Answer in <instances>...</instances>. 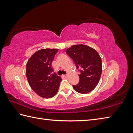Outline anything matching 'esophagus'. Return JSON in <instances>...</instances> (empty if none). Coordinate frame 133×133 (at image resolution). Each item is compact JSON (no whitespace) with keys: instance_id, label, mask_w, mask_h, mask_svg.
Wrapping results in <instances>:
<instances>
[{"instance_id":"esophagus-1","label":"esophagus","mask_w":133,"mask_h":133,"mask_svg":"<svg viewBox=\"0 0 133 133\" xmlns=\"http://www.w3.org/2000/svg\"><path fill=\"white\" fill-rule=\"evenodd\" d=\"M67 75H67V74H66V75H63V77H65V78H67Z\"/></svg>"}]
</instances>
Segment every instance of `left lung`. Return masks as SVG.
I'll return each mask as SVG.
<instances>
[{"instance_id": "left-lung-1", "label": "left lung", "mask_w": 133, "mask_h": 133, "mask_svg": "<svg viewBox=\"0 0 133 133\" xmlns=\"http://www.w3.org/2000/svg\"><path fill=\"white\" fill-rule=\"evenodd\" d=\"M66 53L81 72L79 82L73 88L81 94L91 92L97 86L102 71L101 56L95 50L84 44L72 46Z\"/></svg>"}]
</instances>
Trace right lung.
Here are the masks:
<instances>
[{"label":"right lung","instance_id":"obj_1","mask_svg":"<svg viewBox=\"0 0 133 133\" xmlns=\"http://www.w3.org/2000/svg\"><path fill=\"white\" fill-rule=\"evenodd\" d=\"M58 49H42L31 56L26 64V75L34 91L44 98L53 97L58 91L62 79L54 72L52 62Z\"/></svg>","mask_w":133,"mask_h":133}]
</instances>
